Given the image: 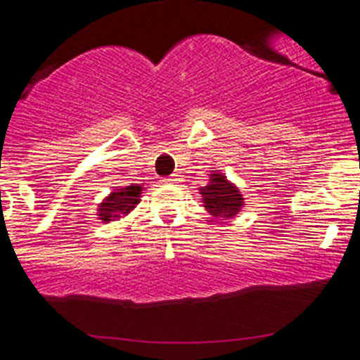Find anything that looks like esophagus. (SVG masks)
<instances>
[{"label": "esophagus", "mask_w": 360, "mask_h": 360, "mask_svg": "<svg viewBox=\"0 0 360 360\" xmlns=\"http://www.w3.org/2000/svg\"><path fill=\"white\" fill-rule=\"evenodd\" d=\"M165 182H169V184H178V182H180V174H178V173L171 174L169 178H165Z\"/></svg>", "instance_id": "esophagus-1"}]
</instances>
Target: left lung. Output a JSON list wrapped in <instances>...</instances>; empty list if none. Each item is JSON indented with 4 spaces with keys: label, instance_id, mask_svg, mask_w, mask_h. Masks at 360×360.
<instances>
[{
    "label": "left lung",
    "instance_id": "1",
    "mask_svg": "<svg viewBox=\"0 0 360 360\" xmlns=\"http://www.w3.org/2000/svg\"><path fill=\"white\" fill-rule=\"evenodd\" d=\"M200 195L205 211L214 218L232 219L240 214L245 198L236 184H232L224 173H211L207 186L200 187Z\"/></svg>",
    "mask_w": 360,
    "mask_h": 360
}]
</instances>
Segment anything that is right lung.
<instances>
[{
  "label": "right lung",
  "instance_id": "right-lung-1",
  "mask_svg": "<svg viewBox=\"0 0 360 360\" xmlns=\"http://www.w3.org/2000/svg\"><path fill=\"white\" fill-rule=\"evenodd\" d=\"M144 186H126L120 189H113V193L98 203L97 216L103 224H110L128 216L133 209L141 203Z\"/></svg>",
  "mask_w": 360,
  "mask_h": 360
}]
</instances>
